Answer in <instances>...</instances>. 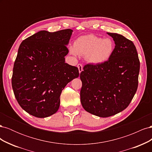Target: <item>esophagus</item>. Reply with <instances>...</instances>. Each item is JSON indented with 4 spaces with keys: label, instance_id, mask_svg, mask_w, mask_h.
I'll list each match as a JSON object with an SVG mask.
<instances>
[{
    "label": "esophagus",
    "instance_id": "esophagus-1",
    "mask_svg": "<svg viewBox=\"0 0 152 152\" xmlns=\"http://www.w3.org/2000/svg\"><path fill=\"white\" fill-rule=\"evenodd\" d=\"M77 67H78V69H79V73H80L82 72V70H83V66H82L81 64H78Z\"/></svg>",
    "mask_w": 152,
    "mask_h": 152
}]
</instances>
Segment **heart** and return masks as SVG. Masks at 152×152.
Wrapping results in <instances>:
<instances>
[{
	"label": "heart",
	"mask_w": 152,
	"mask_h": 152,
	"mask_svg": "<svg viewBox=\"0 0 152 152\" xmlns=\"http://www.w3.org/2000/svg\"><path fill=\"white\" fill-rule=\"evenodd\" d=\"M69 50L73 56H84L87 63L98 65L107 62L112 57L115 43L110 38L102 39L95 35L88 34L77 38L73 46H70Z\"/></svg>",
	"instance_id": "heart-1"
}]
</instances>
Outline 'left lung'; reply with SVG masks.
I'll return each instance as SVG.
<instances>
[{
  "label": "left lung",
  "mask_w": 152,
  "mask_h": 152,
  "mask_svg": "<svg viewBox=\"0 0 152 152\" xmlns=\"http://www.w3.org/2000/svg\"><path fill=\"white\" fill-rule=\"evenodd\" d=\"M115 46L108 61L87 65L80 73V102L86 111L99 117L114 115L131 103L138 85L140 63L132 41L122 35L107 33Z\"/></svg>",
  "instance_id": "8db88e82"
}]
</instances>
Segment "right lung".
Masks as SVG:
<instances>
[{
    "mask_svg": "<svg viewBox=\"0 0 152 152\" xmlns=\"http://www.w3.org/2000/svg\"><path fill=\"white\" fill-rule=\"evenodd\" d=\"M71 29L38 31L21 43L14 64L12 87L20 107L34 117L56 113L66 84L79 76L78 68L65 63Z\"/></svg>",
    "mask_w": 152,
    "mask_h": 152,
    "instance_id": "add662e5",
    "label": "right lung"
}]
</instances>
